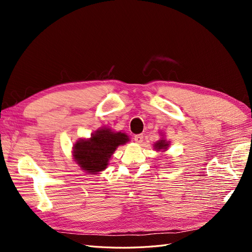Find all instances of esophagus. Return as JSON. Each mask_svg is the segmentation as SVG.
<instances>
[{
	"label": "esophagus",
	"mask_w": 252,
	"mask_h": 252,
	"mask_svg": "<svg viewBox=\"0 0 252 252\" xmlns=\"http://www.w3.org/2000/svg\"><path fill=\"white\" fill-rule=\"evenodd\" d=\"M134 142L138 143V144H141L143 142V139H144V135L143 134H136L134 135Z\"/></svg>",
	"instance_id": "34e87169"
}]
</instances>
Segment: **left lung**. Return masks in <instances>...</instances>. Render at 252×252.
Here are the masks:
<instances>
[{"instance_id":"left-lung-1","label":"left lung","mask_w":252,"mask_h":252,"mask_svg":"<svg viewBox=\"0 0 252 252\" xmlns=\"http://www.w3.org/2000/svg\"><path fill=\"white\" fill-rule=\"evenodd\" d=\"M168 146H169V143L167 142L166 140L162 139V140L158 141V142L155 144V149H156V150H158V151H159V150L166 151V150H167V148H168Z\"/></svg>"}]
</instances>
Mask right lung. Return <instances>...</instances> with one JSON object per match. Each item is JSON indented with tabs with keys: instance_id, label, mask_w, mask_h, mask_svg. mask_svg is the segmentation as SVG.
Wrapping results in <instances>:
<instances>
[{
	"instance_id": "obj_1",
	"label": "right lung",
	"mask_w": 252,
	"mask_h": 252,
	"mask_svg": "<svg viewBox=\"0 0 252 252\" xmlns=\"http://www.w3.org/2000/svg\"><path fill=\"white\" fill-rule=\"evenodd\" d=\"M129 141L123 132H114L110 128H100L89 139H80L73 146V158L82 170L96 174L107 168L113 152Z\"/></svg>"
}]
</instances>
